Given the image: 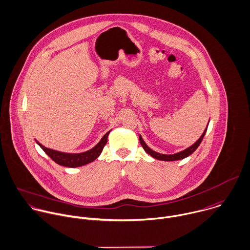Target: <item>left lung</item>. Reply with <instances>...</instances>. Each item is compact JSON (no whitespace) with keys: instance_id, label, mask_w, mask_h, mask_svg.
<instances>
[{"instance_id":"8db88e82","label":"left lung","mask_w":250,"mask_h":250,"mask_svg":"<svg viewBox=\"0 0 250 250\" xmlns=\"http://www.w3.org/2000/svg\"><path fill=\"white\" fill-rule=\"evenodd\" d=\"M207 130H208V127L206 128V130L204 131V133H203V135L200 137V139H199L193 146H191L190 147L186 148L185 150H183V151H181V152H178V153H175V154H172V155L160 154V153H157V152L153 151L152 149H150V148L146 146V144L144 142V140L142 139L141 136H140V143H141L142 146L144 147L145 151H146L147 154H149L150 156H152L153 158L157 159V160H161V161H175V160H181V159H184V158L188 157L190 154H192V153L198 148V146H200V144L202 143V141H203V139H204V137H205V134H206Z\"/></svg>"}]
</instances>
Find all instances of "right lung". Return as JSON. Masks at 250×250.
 I'll list each match as a JSON object with an SVG mask.
<instances>
[{
    "label": "right lung",
    "mask_w": 250,
    "mask_h": 250,
    "mask_svg": "<svg viewBox=\"0 0 250 250\" xmlns=\"http://www.w3.org/2000/svg\"><path fill=\"white\" fill-rule=\"evenodd\" d=\"M110 131H108L100 141V143L94 146L92 149L83 152V153H78V154H72V153H64L60 151H56L53 149L46 148L42 145H41L39 142L37 144L42 148V150L58 165L61 166L69 167H77L83 166L88 163L93 162L95 159H97L100 154L102 153L106 142H107V136Z\"/></svg>",
    "instance_id": "add662e5"
}]
</instances>
